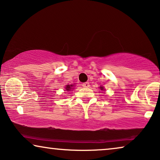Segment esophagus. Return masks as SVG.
<instances>
[{"label":"esophagus","instance_id":"34e87169","mask_svg":"<svg viewBox=\"0 0 160 160\" xmlns=\"http://www.w3.org/2000/svg\"><path fill=\"white\" fill-rule=\"evenodd\" d=\"M82 86L84 87H89V82H85V83H83L82 84Z\"/></svg>","mask_w":160,"mask_h":160}]
</instances>
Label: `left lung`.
Here are the masks:
<instances>
[{
	"mask_svg": "<svg viewBox=\"0 0 160 160\" xmlns=\"http://www.w3.org/2000/svg\"><path fill=\"white\" fill-rule=\"evenodd\" d=\"M100 89H101V90H103V87H100Z\"/></svg>",
	"mask_w": 160,
	"mask_h": 160,
	"instance_id": "obj_1",
	"label": "left lung"
}]
</instances>
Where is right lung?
Wrapping results in <instances>:
<instances>
[{
	"label": "right lung",
	"instance_id": "obj_1",
	"mask_svg": "<svg viewBox=\"0 0 160 160\" xmlns=\"http://www.w3.org/2000/svg\"><path fill=\"white\" fill-rule=\"evenodd\" d=\"M72 87H73V85H67L66 87H65V89H66L67 91H70Z\"/></svg>",
	"mask_w": 160,
	"mask_h": 160
}]
</instances>
